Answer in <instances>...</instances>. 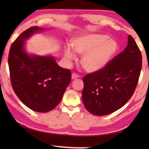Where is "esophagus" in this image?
I'll return each instance as SVG.
<instances>
[{"instance_id":"obj_1","label":"esophagus","mask_w":149,"mask_h":149,"mask_svg":"<svg viewBox=\"0 0 149 149\" xmlns=\"http://www.w3.org/2000/svg\"><path fill=\"white\" fill-rule=\"evenodd\" d=\"M79 77H80V76H79L78 74H77V73L74 72V73H72V79H77V78H79Z\"/></svg>"}]
</instances>
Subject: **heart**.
<instances>
[{"label": "heart", "instance_id": "obj_1", "mask_svg": "<svg viewBox=\"0 0 149 149\" xmlns=\"http://www.w3.org/2000/svg\"><path fill=\"white\" fill-rule=\"evenodd\" d=\"M107 35L88 34L74 38L71 42L75 52L83 54L81 64L88 72H93L102 69L117 52L118 45ZM65 58L69 62L75 60L74 52L70 47L64 50Z\"/></svg>", "mask_w": 149, "mask_h": 149}]
</instances>
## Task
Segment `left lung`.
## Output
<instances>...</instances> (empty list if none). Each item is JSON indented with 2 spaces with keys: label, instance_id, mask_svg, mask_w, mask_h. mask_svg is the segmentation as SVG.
Returning a JSON list of instances; mask_svg holds the SVG:
<instances>
[{
  "label": "left lung",
  "instance_id": "1",
  "mask_svg": "<svg viewBox=\"0 0 149 149\" xmlns=\"http://www.w3.org/2000/svg\"><path fill=\"white\" fill-rule=\"evenodd\" d=\"M142 68V54L135 40L128 36L123 52L100 70L83 77V102L89 113L109 115L125 104L134 94Z\"/></svg>",
  "mask_w": 149,
  "mask_h": 149
}]
</instances>
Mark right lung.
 Segmentation results:
<instances>
[{
    "label": "right lung",
    "mask_w": 149,
    "mask_h": 149,
    "mask_svg": "<svg viewBox=\"0 0 149 149\" xmlns=\"http://www.w3.org/2000/svg\"><path fill=\"white\" fill-rule=\"evenodd\" d=\"M43 28L32 26L24 31L10 47L8 64L14 92L32 111H50L58 105L71 81L70 70L59 66L52 56H29L25 40Z\"/></svg>",
    "instance_id": "add662e5"
}]
</instances>
